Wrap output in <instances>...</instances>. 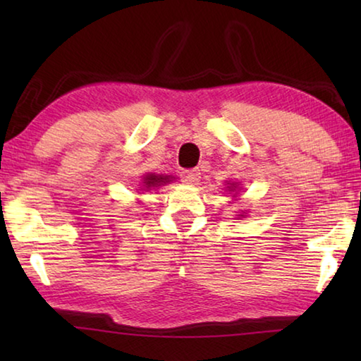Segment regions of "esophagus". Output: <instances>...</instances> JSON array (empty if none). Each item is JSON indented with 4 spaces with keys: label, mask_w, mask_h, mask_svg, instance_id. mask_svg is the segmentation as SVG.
Masks as SVG:
<instances>
[{
    "label": "esophagus",
    "mask_w": 361,
    "mask_h": 361,
    "mask_svg": "<svg viewBox=\"0 0 361 361\" xmlns=\"http://www.w3.org/2000/svg\"><path fill=\"white\" fill-rule=\"evenodd\" d=\"M199 178H200V170L199 169L186 170V172L183 173V181H186V183H195V181H199Z\"/></svg>",
    "instance_id": "esophagus-1"
}]
</instances>
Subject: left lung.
Segmentation results:
<instances>
[{"label":"left lung","instance_id":"1","mask_svg":"<svg viewBox=\"0 0 361 361\" xmlns=\"http://www.w3.org/2000/svg\"><path fill=\"white\" fill-rule=\"evenodd\" d=\"M232 188H234V189H235V185H234V183H232ZM232 188H229V189H232Z\"/></svg>","mask_w":361,"mask_h":361}]
</instances>
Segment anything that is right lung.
Here are the masks:
<instances>
[{
  "label": "right lung",
  "mask_w": 361,
  "mask_h": 361,
  "mask_svg": "<svg viewBox=\"0 0 361 361\" xmlns=\"http://www.w3.org/2000/svg\"><path fill=\"white\" fill-rule=\"evenodd\" d=\"M170 176H164V175H146V178L143 181V186L146 189L149 188H157L164 185V183H169Z\"/></svg>",
  "instance_id": "obj_1"
}]
</instances>
